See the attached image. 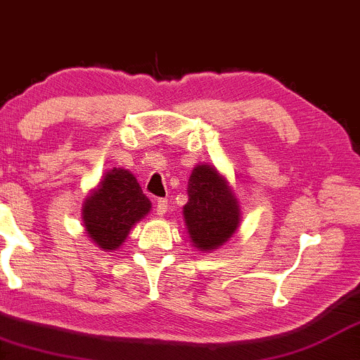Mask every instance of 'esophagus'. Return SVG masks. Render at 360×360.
Returning <instances> with one entry per match:
<instances>
[{
  "label": "esophagus",
  "instance_id": "34e87169",
  "mask_svg": "<svg viewBox=\"0 0 360 360\" xmlns=\"http://www.w3.org/2000/svg\"><path fill=\"white\" fill-rule=\"evenodd\" d=\"M167 207H169V202H167L166 198H159L158 201H155V213H158L159 216L166 214Z\"/></svg>",
  "mask_w": 360,
  "mask_h": 360
}]
</instances>
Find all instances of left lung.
Listing matches in <instances>:
<instances>
[{
	"label": "left lung",
	"instance_id": "1",
	"mask_svg": "<svg viewBox=\"0 0 360 360\" xmlns=\"http://www.w3.org/2000/svg\"><path fill=\"white\" fill-rule=\"evenodd\" d=\"M188 196L183 213L194 246L202 251L221 246L240 224V206L224 177L206 164L194 167Z\"/></svg>",
	"mask_w": 360,
	"mask_h": 360
}]
</instances>
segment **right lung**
<instances>
[{
    "instance_id": "1",
    "label": "right lung",
    "mask_w": 360,
    "mask_h": 360,
    "mask_svg": "<svg viewBox=\"0 0 360 360\" xmlns=\"http://www.w3.org/2000/svg\"><path fill=\"white\" fill-rule=\"evenodd\" d=\"M150 201L131 172L114 167L86 198L84 226L86 235L102 250H117L131 228L149 213Z\"/></svg>"
}]
</instances>
